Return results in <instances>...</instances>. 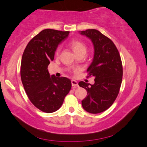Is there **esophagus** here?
Wrapping results in <instances>:
<instances>
[{
	"label": "esophagus",
	"instance_id": "34e87169",
	"mask_svg": "<svg viewBox=\"0 0 147 147\" xmlns=\"http://www.w3.org/2000/svg\"><path fill=\"white\" fill-rule=\"evenodd\" d=\"M71 84H72V87H78V83L76 81H75V80H72Z\"/></svg>",
	"mask_w": 147,
	"mask_h": 147
}]
</instances>
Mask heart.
<instances>
[{
  "mask_svg": "<svg viewBox=\"0 0 147 147\" xmlns=\"http://www.w3.org/2000/svg\"><path fill=\"white\" fill-rule=\"evenodd\" d=\"M70 48L72 49V50L74 51V52L78 55V54L83 53V52H85L87 51V46L86 44L82 41L79 40H77V39H75V40H72L70 41ZM60 47L58 46L55 51V55L58 56L60 53Z\"/></svg>",
  "mask_w": 147,
  "mask_h": 147,
  "instance_id": "obj_1",
  "label": "heart"
}]
</instances>
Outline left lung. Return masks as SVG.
I'll list each match as a JSON object with an SVG mask.
<instances>
[{
  "mask_svg": "<svg viewBox=\"0 0 147 147\" xmlns=\"http://www.w3.org/2000/svg\"><path fill=\"white\" fill-rule=\"evenodd\" d=\"M81 34L91 39L95 50L93 60L87 70L88 77L95 78V83H79L87 91L82 106L88 112L99 113L108 109L118 96L122 81V60L113 42L100 31L87 29Z\"/></svg>",
  "mask_w": 147,
  "mask_h": 147,
  "instance_id": "1",
  "label": "left lung"
}]
</instances>
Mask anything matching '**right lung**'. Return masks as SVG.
<instances>
[{"label":"right lung","instance_id":"add662e5","mask_svg":"<svg viewBox=\"0 0 147 147\" xmlns=\"http://www.w3.org/2000/svg\"><path fill=\"white\" fill-rule=\"evenodd\" d=\"M69 33L44 29L29 41L23 52L20 70L23 87L33 105L44 112L57 111L71 89L70 79L50 77L48 70L58 45Z\"/></svg>","mask_w":147,"mask_h":147}]
</instances>
